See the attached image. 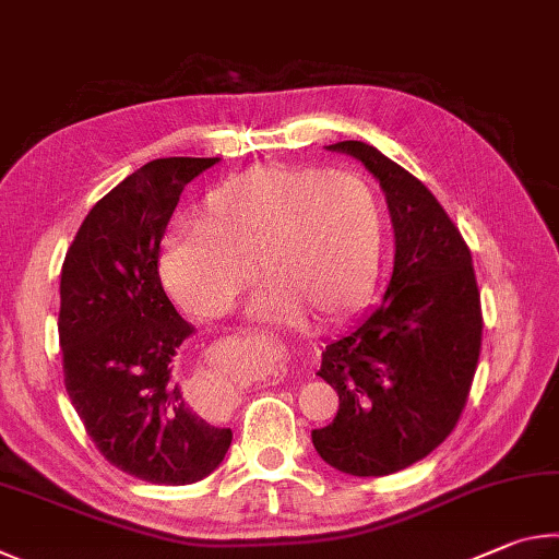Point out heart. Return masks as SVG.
Wrapping results in <instances>:
<instances>
[{
  "label": "heart",
  "mask_w": 559,
  "mask_h": 559,
  "mask_svg": "<svg viewBox=\"0 0 559 559\" xmlns=\"http://www.w3.org/2000/svg\"><path fill=\"white\" fill-rule=\"evenodd\" d=\"M383 245V211L364 179L311 166H254L209 191L199 223L164 235L159 277L203 319L228 314L260 272L267 282L250 307L254 321H336L370 297Z\"/></svg>",
  "instance_id": "heart-1"
}]
</instances>
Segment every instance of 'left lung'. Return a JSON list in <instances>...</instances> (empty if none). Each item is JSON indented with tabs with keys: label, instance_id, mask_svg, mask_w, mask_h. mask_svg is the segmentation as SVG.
<instances>
[{
	"label": "left lung",
	"instance_id": "obj_1",
	"mask_svg": "<svg viewBox=\"0 0 559 559\" xmlns=\"http://www.w3.org/2000/svg\"><path fill=\"white\" fill-rule=\"evenodd\" d=\"M326 150L354 156L380 181L395 264L383 301L321 354L317 376L338 393V413L311 442L338 472L388 476L456 427L481 350V295L462 233L423 181L366 142Z\"/></svg>",
	"mask_w": 559,
	"mask_h": 559
}]
</instances>
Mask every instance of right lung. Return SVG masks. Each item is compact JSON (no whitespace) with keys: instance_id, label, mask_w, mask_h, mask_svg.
<instances>
[{"instance_id":"add662e5","label":"right lung","mask_w":559,"mask_h":559,"mask_svg":"<svg viewBox=\"0 0 559 559\" xmlns=\"http://www.w3.org/2000/svg\"><path fill=\"white\" fill-rule=\"evenodd\" d=\"M213 159H154L103 195L61 270L58 341L68 397L100 454L146 484L186 486L233 442L186 403L174 368L193 334L159 280V242L183 186Z\"/></svg>"}]
</instances>
